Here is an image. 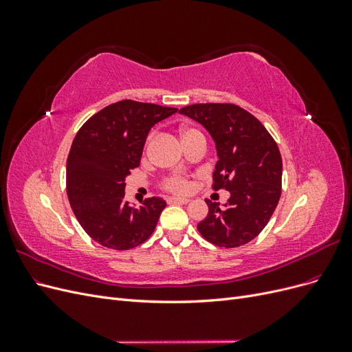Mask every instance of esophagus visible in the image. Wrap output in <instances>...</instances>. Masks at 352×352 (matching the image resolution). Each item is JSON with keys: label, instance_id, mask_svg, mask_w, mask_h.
Wrapping results in <instances>:
<instances>
[{"label": "esophagus", "instance_id": "esophagus-1", "mask_svg": "<svg viewBox=\"0 0 352 352\" xmlns=\"http://www.w3.org/2000/svg\"><path fill=\"white\" fill-rule=\"evenodd\" d=\"M168 204H188L189 199L188 198H179V197H170L167 198Z\"/></svg>", "mask_w": 352, "mask_h": 352}]
</instances>
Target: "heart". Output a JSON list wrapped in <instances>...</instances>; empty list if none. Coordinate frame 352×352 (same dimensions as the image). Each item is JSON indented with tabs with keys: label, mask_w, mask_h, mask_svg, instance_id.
I'll return each instance as SVG.
<instances>
[{
	"label": "heart",
	"mask_w": 352,
	"mask_h": 352,
	"mask_svg": "<svg viewBox=\"0 0 352 352\" xmlns=\"http://www.w3.org/2000/svg\"><path fill=\"white\" fill-rule=\"evenodd\" d=\"M192 132H195V131L194 129H186V127H184V129H180V138L184 140L185 136H188L189 133H192ZM163 186H164V189L168 190V192H173V194H186L188 190L190 189L189 180L182 175L167 176L164 179Z\"/></svg>",
	"instance_id": "obj_1"
}]
</instances>
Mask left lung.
<instances>
[{
    "instance_id": "1",
    "label": "left lung",
    "mask_w": 352,
    "mask_h": 352,
    "mask_svg": "<svg viewBox=\"0 0 352 352\" xmlns=\"http://www.w3.org/2000/svg\"><path fill=\"white\" fill-rule=\"evenodd\" d=\"M211 135L217 150L212 189H226L225 207L206 199L202 238L223 248L248 243L267 225L282 194V157L258 119L235 104H192L180 109Z\"/></svg>"
}]
</instances>
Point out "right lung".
I'll return each mask as SVG.
<instances>
[{
    "label": "right lung",
    "instance_id": "right-lung-1",
    "mask_svg": "<svg viewBox=\"0 0 352 352\" xmlns=\"http://www.w3.org/2000/svg\"><path fill=\"white\" fill-rule=\"evenodd\" d=\"M177 109L123 100L94 114L76 133L66 166L70 207L88 235L111 250H131L153 235L166 201L153 197L133 208L124 179L140 166L151 127Z\"/></svg>",
    "mask_w": 352,
    "mask_h": 352
}]
</instances>
